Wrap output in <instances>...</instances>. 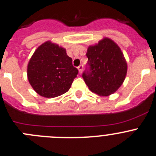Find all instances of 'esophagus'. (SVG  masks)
<instances>
[{
    "label": "esophagus",
    "mask_w": 156,
    "mask_h": 156,
    "mask_svg": "<svg viewBox=\"0 0 156 156\" xmlns=\"http://www.w3.org/2000/svg\"><path fill=\"white\" fill-rule=\"evenodd\" d=\"M78 72L79 74L81 75V73H82V71H83V65H80L78 67Z\"/></svg>",
    "instance_id": "esophagus-1"
}]
</instances>
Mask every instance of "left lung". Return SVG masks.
<instances>
[{
  "instance_id": "left-lung-1",
  "label": "left lung",
  "mask_w": 156,
  "mask_h": 156,
  "mask_svg": "<svg viewBox=\"0 0 156 156\" xmlns=\"http://www.w3.org/2000/svg\"><path fill=\"white\" fill-rule=\"evenodd\" d=\"M90 70L82 77L89 90L101 96H108L118 90L125 80L127 64L120 47L105 37L87 50Z\"/></svg>"
}]
</instances>
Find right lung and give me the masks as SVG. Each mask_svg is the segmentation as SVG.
Here are the masks:
<instances>
[{
  "instance_id": "obj_1",
  "label": "right lung",
  "mask_w": 156,
  "mask_h": 156,
  "mask_svg": "<svg viewBox=\"0 0 156 156\" xmlns=\"http://www.w3.org/2000/svg\"><path fill=\"white\" fill-rule=\"evenodd\" d=\"M78 73L65 49L50 41L35 50L27 66L29 84L45 98L57 97L68 92Z\"/></svg>"
}]
</instances>
